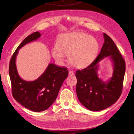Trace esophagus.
Returning a JSON list of instances; mask_svg holds the SVG:
<instances>
[{
	"label": "esophagus",
	"instance_id": "esophagus-1",
	"mask_svg": "<svg viewBox=\"0 0 134 134\" xmlns=\"http://www.w3.org/2000/svg\"><path fill=\"white\" fill-rule=\"evenodd\" d=\"M69 75H70V76H74V75H75L74 72L72 71H71V70H70V71H69Z\"/></svg>",
	"mask_w": 134,
	"mask_h": 134
}]
</instances>
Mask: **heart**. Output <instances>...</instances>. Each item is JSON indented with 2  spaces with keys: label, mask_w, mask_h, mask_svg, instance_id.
Masks as SVG:
<instances>
[{
  "label": "heart",
  "mask_w": 134,
  "mask_h": 134,
  "mask_svg": "<svg viewBox=\"0 0 134 134\" xmlns=\"http://www.w3.org/2000/svg\"><path fill=\"white\" fill-rule=\"evenodd\" d=\"M99 49L97 39L88 34L72 32L62 35L58 39L57 47L52 50L53 57L60 63L68 56L71 64L78 68L90 65L96 58Z\"/></svg>",
  "instance_id": "heart-1"
}]
</instances>
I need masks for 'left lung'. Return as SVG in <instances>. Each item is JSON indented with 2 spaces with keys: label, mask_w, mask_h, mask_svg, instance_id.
<instances>
[{
  "label": "left lung",
  "mask_w": 134,
  "mask_h": 134,
  "mask_svg": "<svg viewBox=\"0 0 134 134\" xmlns=\"http://www.w3.org/2000/svg\"><path fill=\"white\" fill-rule=\"evenodd\" d=\"M104 43L98 56L91 64L76 71V93L80 102L91 111H100L112 105L121 95L125 63L113 39L103 33ZM109 57L113 62L111 78L104 82L98 77V62Z\"/></svg>",
  "instance_id": "1"
}]
</instances>
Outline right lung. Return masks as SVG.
Segmentation results:
<instances>
[{
  "label": "right lung",
  "mask_w": 134,
  "mask_h": 134,
  "mask_svg": "<svg viewBox=\"0 0 134 134\" xmlns=\"http://www.w3.org/2000/svg\"><path fill=\"white\" fill-rule=\"evenodd\" d=\"M41 36L37 31L24 39L11 57L9 71L13 97L23 107L35 112L45 110L53 104L69 74L67 68L50 63L44 73L34 81L23 80L19 76L15 63L19 50Z\"/></svg>",
  "instance_id": "obj_1"
}]
</instances>
